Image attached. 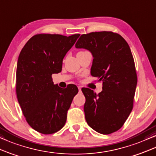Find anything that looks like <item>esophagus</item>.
<instances>
[{"label": "esophagus", "instance_id": "1", "mask_svg": "<svg viewBox=\"0 0 156 156\" xmlns=\"http://www.w3.org/2000/svg\"><path fill=\"white\" fill-rule=\"evenodd\" d=\"M78 90H79V92H80V91H81V87L78 86Z\"/></svg>", "mask_w": 156, "mask_h": 156}]
</instances>
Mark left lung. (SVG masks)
Segmentation results:
<instances>
[{"label": "left lung", "mask_w": 156, "mask_h": 156, "mask_svg": "<svg viewBox=\"0 0 156 156\" xmlns=\"http://www.w3.org/2000/svg\"><path fill=\"white\" fill-rule=\"evenodd\" d=\"M76 48L92 53L90 74L103 82L98 94L83 88L86 97L85 117L90 128L101 134L117 131L123 126L133 107L137 74L131 51L125 39L111 31L83 34Z\"/></svg>", "instance_id": "1"}]
</instances>
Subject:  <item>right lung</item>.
<instances>
[{
    "label": "right lung",
    "mask_w": 156,
    "mask_h": 156,
    "mask_svg": "<svg viewBox=\"0 0 156 156\" xmlns=\"http://www.w3.org/2000/svg\"><path fill=\"white\" fill-rule=\"evenodd\" d=\"M80 34H37L20 51L16 70V94L26 121L43 134L58 131L65 125L76 85L63 89L54 85L52 75L62 70L63 58Z\"/></svg>",
    "instance_id": "obj_1"
}]
</instances>
